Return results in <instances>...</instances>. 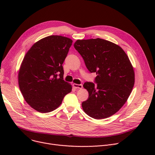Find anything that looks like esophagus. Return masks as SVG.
Listing matches in <instances>:
<instances>
[{
  "mask_svg": "<svg viewBox=\"0 0 155 155\" xmlns=\"http://www.w3.org/2000/svg\"><path fill=\"white\" fill-rule=\"evenodd\" d=\"M73 87L75 88H82L83 85L82 84H73Z\"/></svg>",
  "mask_w": 155,
  "mask_h": 155,
  "instance_id": "esophagus-1",
  "label": "esophagus"
}]
</instances>
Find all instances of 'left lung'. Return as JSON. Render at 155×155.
Here are the masks:
<instances>
[{
  "label": "left lung",
  "mask_w": 155,
  "mask_h": 155,
  "mask_svg": "<svg viewBox=\"0 0 155 155\" xmlns=\"http://www.w3.org/2000/svg\"><path fill=\"white\" fill-rule=\"evenodd\" d=\"M74 48L88 71L97 75V84H84L88 98L82 104L83 110L96 119L114 115L126 103L134 84V71L127 55L119 46L100 38L78 39Z\"/></svg>",
  "instance_id": "left-lung-1"
}]
</instances>
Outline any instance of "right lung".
I'll use <instances>...</instances> for the list:
<instances>
[{
    "instance_id": "right-lung-1",
    "label": "right lung",
    "mask_w": 155,
    "mask_h": 155,
    "mask_svg": "<svg viewBox=\"0 0 155 155\" xmlns=\"http://www.w3.org/2000/svg\"><path fill=\"white\" fill-rule=\"evenodd\" d=\"M72 42L61 36H47L24 56L18 73L19 88L26 102L39 112L55 110L71 91V85L63 80L62 64Z\"/></svg>"
}]
</instances>
